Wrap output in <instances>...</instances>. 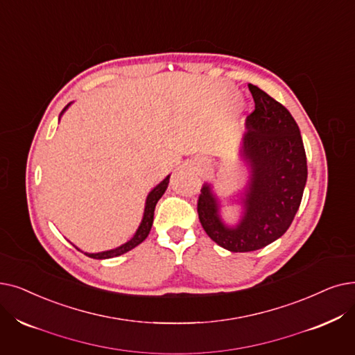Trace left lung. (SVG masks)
I'll return each instance as SVG.
<instances>
[{
    "label": "left lung",
    "instance_id": "obj_1",
    "mask_svg": "<svg viewBox=\"0 0 355 355\" xmlns=\"http://www.w3.org/2000/svg\"><path fill=\"white\" fill-rule=\"evenodd\" d=\"M255 110L246 117L241 158L250 165L243 213L236 226L223 223L219 202L205 184L197 213L206 234L230 252L264 248L284 235L299 210L307 180L306 152L296 120L283 104L248 84Z\"/></svg>",
    "mask_w": 355,
    "mask_h": 355
}]
</instances>
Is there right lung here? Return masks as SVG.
I'll use <instances>...</instances> for the list:
<instances>
[{
    "mask_svg": "<svg viewBox=\"0 0 355 355\" xmlns=\"http://www.w3.org/2000/svg\"><path fill=\"white\" fill-rule=\"evenodd\" d=\"M69 105V104H68ZM68 105L64 109V112L68 109ZM64 112L60 113V116L64 114ZM168 182H169V175H166L158 186L153 189L148 197H146V203H145V211H144V218H142V222L139 225V227H137L136 234L133 235V238L130 241H128L126 243H123L120 246H117V248L114 250H110V251H103V252H97V254H88V252H84L87 257L89 258H94V259H107V258H113V257H119L121 254H126L128 251L133 250L135 246H137L139 243H142L146 236L149 235L150 232V227H152V223H153V211H155V206L158 203V200L162 197V194L165 193L166 187H168Z\"/></svg>",
    "mask_w": 355,
    "mask_h": 355,
    "instance_id": "add662e5",
    "label": "right lung"
}]
</instances>
